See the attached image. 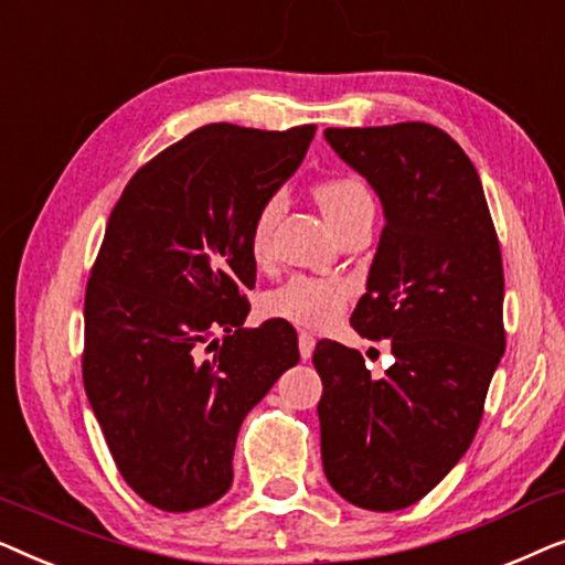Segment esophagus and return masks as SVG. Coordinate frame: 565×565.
Wrapping results in <instances>:
<instances>
[{
  "mask_svg": "<svg viewBox=\"0 0 565 565\" xmlns=\"http://www.w3.org/2000/svg\"><path fill=\"white\" fill-rule=\"evenodd\" d=\"M313 347H316V339L308 334V331H300L298 334V350H300V358L308 360L313 354Z\"/></svg>",
  "mask_w": 565,
  "mask_h": 565,
  "instance_id": "esophagus-1",
  "label": "esophagus"
}]
</instances>
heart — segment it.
Instances as JSON below:
<instances>
[{
	"instance_id": "heart-1",
	"label": "heart",
	"mask_w": 565,
	"mask_h": 565,
	"mask_svg": "<svg viewBox=\"0 0 565 565\" xmlns=\"http://www.w3.org/2000/svg\"><path fill=\"white\" fill-rule=\"evenodd\" d=\"M316 200H319L323 215L337 231L350 223L354 215L373 211V195L367 184L358 174H334L316 184ZM282 211V195L273 192L254 213L249 226V246L257 259H265L273 244V228L277 215ZM350 288L339 280H316V277H290L280 288L267 292L262 300L267 316L285 319L303 327H327L342 313Z\"/></svg>"
}]
</instances>
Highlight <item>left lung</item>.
<instances>
[{
    "label": "left lung",
    "mask_w": 565,
    "mask_h": 565,
    "mask_svg": "<svg viewBox=\"0 0 565 565\" xmlns=\"http://www.w3.org/2000/svg\"><path fill=\"white\" fill-rule=\"evenodd\" d=\"M373 184L385 226L350 323L391 339L370 375L358 350L321 339V460L331 489L370 512L427 497L473 443L504 354V269L497 228L466 151L429 122L327 128Z\"/></svg>",
    "instance_id": "1"
}]
</instances>
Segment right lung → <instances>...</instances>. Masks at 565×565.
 I'll return each mask as SVG.
<instances>
[{"label": "right lung", "mask_w": 565, "mask_h": 565, "mask_svg": "<svg viewBox=\"0 0 565 565\" xmlns=\"http://www.w3.org/2000/svg\"><path fill=\"white\" fill-rule=\"evenodd\" d=\"M316 126L211 122L130 177L84 296V391L120 476L164 512L218 501L244 416L298 362L296 329H244L249 226Z\"/></svg>", "instance_id": "obj_1"}]
</instances>
